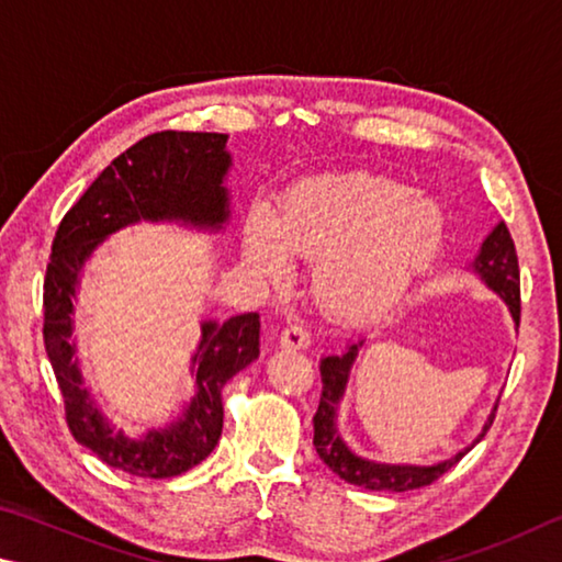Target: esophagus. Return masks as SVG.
<instances>
[{"instance_id": "1", "label": "esophagus", "mask_w": 562, "mask_h": 562, "mask_svg": "<svg viewBox=\"0 0 562 562\" xmlns=\"http://www.w3.org/2000/svg\"><path fill=\"white\" fill-rule=\"evenodd\" d=\"M281 346L283 348H293V350H303L311 346V333L303 323H291V326L283 328L281 333Z\"/></svg>"}]
</instances>
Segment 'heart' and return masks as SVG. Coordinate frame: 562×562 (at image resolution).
I'll return each instance as SVG.
<instances>
[{
  "instance_id": "b5f03b06",
  "label": "heart",
  "mask_w": 562,
  "mask_h": 562,
  "mask_svg": "<svg viewBox=\"0 0 562 562\" xmlns=\"http://www.w3.org/2000/svg\"><path fill=\"white\" fill-rule=\"evenodd\" d=\"M445 210L425 192L378 175H326L283 196L269 216L244 229V259L266 279H281L291 256L313 259L311 291L342 321H370L405 296L439 249Z\"/></svg>"
}]
</instances>
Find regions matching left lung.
Returning a JSON list of instances; mask_svg holds the SVG:
<instances>
[{
	"instance_id": "1",
	"label": "left lung",
	"mask_w": 562,
	"mask_h": 562,
	"mask_svg": "<svg viewBox=\"0 0 562 562\" xmlns=\"http://www.w3.org/2000/svg\"><path fill=\"white\" fill-rule=\"evenodd\" d=\"M471 269H474L481 281L486 283L488 289H494L501 299L506 301V306L514 316L516 326L520 323V271H518V256L514 239H510L508 226L501 222L494 226V232L486 236V241L481 244V251L476 259L471 261ZM362 340L352 342V346L340 352V356H326L321 360V380H323V392L318 402V412L313 417V447H316L318 457L326 461V464L336 471L340 479H346L348 484H356L370 491H412L435 484V481L447 474V471L457 464V461L467 454V451L479 445L481 439L486 437V431L494 425L496 407L491 412L488 422L484 425V431L476 437L474 445L469 449L459 451L457 457L439 461L435 467H412V464H380V461L362 459L352 454L346 441L338 435V405L342 400V392L348 385V375L352 362H356L358 348Z\"/></svg>"
}]
</instances>
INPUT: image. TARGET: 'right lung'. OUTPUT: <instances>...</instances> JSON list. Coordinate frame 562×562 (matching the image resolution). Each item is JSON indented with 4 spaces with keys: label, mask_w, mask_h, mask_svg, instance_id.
<instances>
[{
    "label": "right lung",
    "mask_w": 562,
    "mask_h": 562,
    "mask_svg": "<svg viewBox=\"0 0 562 562\" xmlns=\"http://www.w3.org/2000/svg\"><path fill=\"white\" fill-rule=\"evenodd\" d=\"M229 165L224 133L147 135L95 177L54 236L44 279V346L64 395L66 425L78 445L133 476H180L212 454L224 425L222 390L259 358V313H241L224 323L204 321L192 358L196 392L190 405L170 427L131 439L113 431L81 387L76 342H71L78 273L105 236L140 220L222 229L229 220V192L224 187Z\"/></svg>",
    "instance_id": "add662e5"
}]
</instances>
